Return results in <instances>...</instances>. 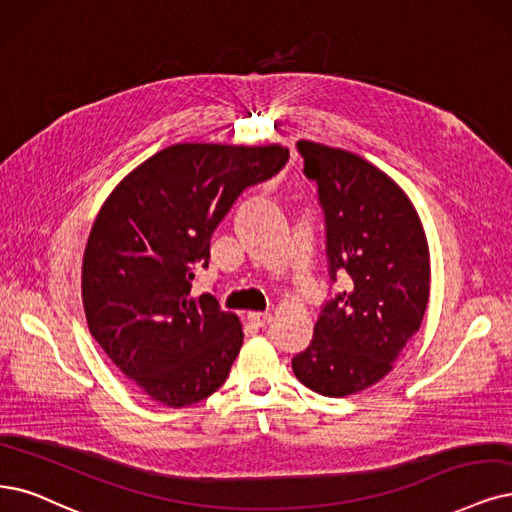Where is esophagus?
Instances as JSON below:
<instances>
[{
  "instance_id": "1",
  "label": "esophagus",
  "mask_w": 512,
  "mask_h": 512,
  "mask_svg": "<svg viewBox=\"0 0 512 512\" xmlns=\"http://www.w3.org/2000/svg\"><path fill=\"white\" fill-rule=\"evenodd\" d=\"M249 320L255 327H266L272 320V314L270 312H249Z\"/></svg>"
}]
</instances>
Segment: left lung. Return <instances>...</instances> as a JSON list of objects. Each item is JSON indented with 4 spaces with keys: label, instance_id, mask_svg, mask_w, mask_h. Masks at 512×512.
<instances>
[{
    "label": "left lung",
    "instance_id": "1",
    "mask_svg": "<svg viewBox=\"0 0 512 512\" xmlns=\"http://www.w3.org/2000/svg\"><path fill=\"white\" fill-rule=\"evenodd\" d=\"M325 213L329 274L350 287L327 301L310 346L293 356L306 388L344 399L377 384L418 333L430 253L418 211L380 168L346 149L297 141Z\"/></svg>",
    "mask_w": 512,
    "mask_h": 512
}]
</instances>
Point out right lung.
<instances>
[{
	"instance_id": "right-lung-1",
	"label": "right lung",
	"mask_w": 512,
	"mask_h": 512,
	"mask_svg": "<svg viewBox=\"0 0 512 512\" xmlns=\"http://www.w3.org/2000/svg\"><path fill=\"white\" fill-rule=\"evenodd\" d=\"M282 145H170L128 173L92 223L82 263L90 335L151 401L211 396L242 348V325L213 295L194 299L211 236L246 187L287 164Z\"/></svg>"
}]
</instances>
